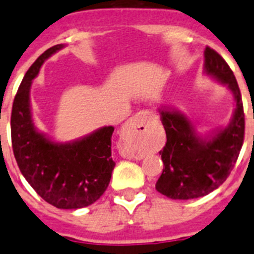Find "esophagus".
I'll return each mask as SVG.
<instances>
[{"mask_svg":"<svg viewBox=\"0 0 254 254\" xmlns=\"http://www.w3.org/2000/svg\"><path fill=\"white\" fill-rule=\"evenodd\" d=\"M145 112H139L134 118L130 119L125 124L123 135H121V145H120V154L125 158H133L134 154L127 149V145L129 144V140L134 139L136 136H139L147 130L144 121H145Z\"/></svg>","mask_w":254,"mask_h":254,"instance_id":"obj_1","label":"esophagus"}]
</instances>
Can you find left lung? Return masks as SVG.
<instances>
[{
	"instance_id": "obj_1",
	"label": "left lung",
	"mask_w": 254,
	"mask_h": 254,
	"mask_svg": "<svg viewBox=\"0 0 254 254\" xmlns=\"http://www.w3.org/2000/svg\"><path fill=\"white\" fill-rule=\"evenodd\" d=\"M204 72L228 85L235 98L230 124L208 136L198 135L179 111L160 109L167 142L160 151L164 170L156 189L171 199H193L217 189L230 175L244 140L243 102L237 79L215 50H204Z\"/></svg>"
}]
</instances>
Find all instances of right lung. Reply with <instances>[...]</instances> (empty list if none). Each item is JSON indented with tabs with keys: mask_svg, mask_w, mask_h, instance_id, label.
<instances>
[{
	"mask_svg": "<svg viewBox=\"0 0 254 254\" xmlns=\"http://www.w3.org/2000/svg\"><path fill=\"white\" fill-rule=\"evenodd\" d=\"M64 48H48L26 71L11 112V142L25 180L46 202L63 209L90 206L105 193L115 162L111 158L114 127H103L71 143H55L34 127L30 85L48 57Z\"/></svg>",
	"mask_w": 254,
	"mask_h": 254,
	"instance_id": "right-lung-1",
	"label": "right lung"
}]
</instances>
